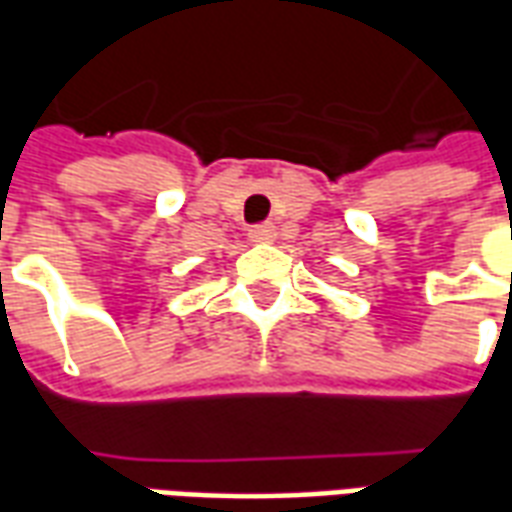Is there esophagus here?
<instances>
[{"label":"esophagus","mask_w":512,"mask_h":512,"mask_svg":"<svg viewBox=\"0 0 512 512\" xmlns=\"http://www.w3.org/2000/svg\"><path fill=\"white\" fill-rule=\"evenodd\" d=\"M274 235H277L274 224H257V227L249 230V238H252L255 244H268V241H274Z\"/></svg>","instance_id":"1"}]
</instances>
